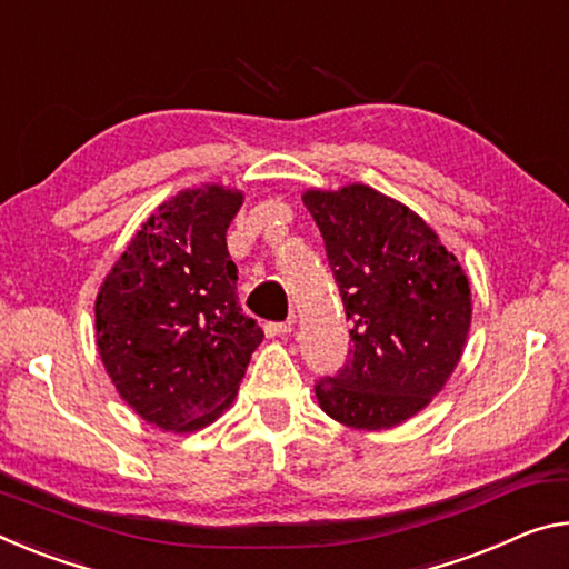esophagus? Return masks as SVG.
Listing matches in <instances>:
<instances>
[{"label":"esophagus","instance_id":"esophagus-1","mask_svg":"<svg viewBox=\"0 0 569 569\" xmlns=\"http://www.w3.org/2000/svg\"><path fill=\"white\" fill-rule=\"evenodd\" d=\"M293 327V317H288L286 321H268L266 323V337L276 339V337H286V333H291Z\"/></svg>","mask_w":569,"mask_h":569}]
</instances>
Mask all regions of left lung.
<instances>
[{"instance_id": "8db88e82", "label": "left lung", "mask_w": 569, "mask_h": 569, "mask_svg": "<svg viewBox=\"0 0 569 569\" xmlns=\"http://www.w3.org/2000/svg\"><path fill=\"white\" fill-rule=\"evenodd\" d=\"M339 286L351 349L319 377L321 410L341 426L387 430L443 390L471 329V286L428 222L367 184L309 189Z\"/></svg>"}]
</instances>
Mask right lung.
<instances>
[{"instance_id":"obj_1","label":"right lung","mask_w":569,"mask_h":569,"mask_svg":"<svg viewBox=\"0 0 569 569\" xmlns=\"http://www.w3.org/2000/svg\"><path fill=\"white\" fill-rule=\"evenodd\" d=\"M242 192L184 189L141 224L96 299L98 355L133 412L161 430L210 426L263 341L238 303L228 232Z\"/></svg>"}]
</instances>
